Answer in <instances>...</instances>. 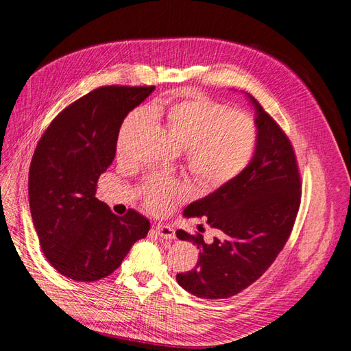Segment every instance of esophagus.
<instances>
[{"label": "esophagus", "instance_id": "1", "mask_svg": "<svg viewBox=\"0 0 351 351\" xmlns=\"http://www.w3.org/2000/svg\"><path fill=\"white\" fill-rule=\"evenodd\" d=\"M156 233L159 234L162 239H166V241H172L175 239V230L171 228V226H166V224H157L154 228Z\"/></svg>", "mask_w": 351, "mask_h": 351}]
</instances>
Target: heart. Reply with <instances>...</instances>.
Returning <instances> with one entry per match:
<instances>
[{
	"instance_id": "1",
	"label": "heart",
	"mask_w": 351,
	"mask_h": 351,
	"mask_svg": "<svg viewBox=\"0 0 351 351\" xmlns=\"http://www.w3.org/2000/svg\"><path fill=\"white\" fill-rule=\"evenodd\" d=\"M150 114L163 122L169 134L184 147L191 172L206 186H219L239 175L254 154V119L198 92L188 90L179 97L157 101ZM147 119L141 109L127 115L118 132V153L130 150L134 134ZM186 191L178 180L154 178L145 186V204L152 211H165L173 197Z\"/></svg>"
}]
</instances>
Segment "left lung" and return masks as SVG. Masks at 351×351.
Here are the masks:
<instances>
[{"label":"left lung","mask_w":351,"mask_h":351,"mask_svg":"<svg viewBox=\"0 0 351 351\" xmlns=\"http://www.w3.org/2000/svg\"><path fill=\"white\" fill-rule=\"evenodd\" d=\"M254 106L256 145L243 171L184 210L207 219L219 236L176 230L178 239L199 247L194 269L176 276L178 285L201 299H228L261 277L285 247L300 204V178L289 138L261 105Z\"/></svg>","instance_id":"1"}]
</instances>
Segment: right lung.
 Segmentation results:
<instances>
[{
  "mask_svg": "<svg viewBox=\"0 0 351 351\" xmlns=\"http://www.w3.org/2000/svg\"><path fill=\"white\" fill-rule=\"evenodd\" d=\"M100 87L56 117L39 140L29 171V204L42 252L75 281H96L121 265L150 230L135 210L123 217L96 198L99 176L114 162L121 123L154 92Z\"/></svg>",
  "mask_w": 351,
  "mask_h": 351,
  "instance_id": "obj_1",
  "label": "right lung"
}]
</instances>
